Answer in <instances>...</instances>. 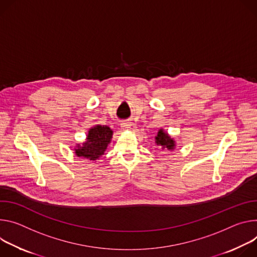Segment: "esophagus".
I'll use <instances>...</instances> for the list:
<instances>
[{
    "instance_id": "1",
    "label": "esophagus",
    "mask_w": 257,
    "mask_h": 257,
    "mask_svg": "<svg viewBox=\"0 0 257 257\" xmlns=\"http://www.w3.org/2000/svg\"><path fill=\"white\" fill-rule=\"evenodd\" d=\"M121 127L123 130H130V131H135L136 130V124L134 122H124L121 124Z\"/></svg>"
}]
</instances>
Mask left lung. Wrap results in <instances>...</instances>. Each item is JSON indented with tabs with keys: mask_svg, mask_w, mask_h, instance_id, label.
I'll use <instances>...</instances> for the list:
<instances>
[{
	"mask_svg": "<svg viewBox=\"0 0 257 257\" xmlns=\"http://www.w3.org/2000/svg\"><path fill=\"white\" fill-rule=\"evenodd\" d=\"M156 143L157 145H160L163 150H174L175 149V141L170 138L166 133H163L162 130H160L157 134Z\"/></svg>",
	"mask_w": 257,
	"mask_h": 257,
	"instance_id": "left-lung-1",
	"label": "left lung"
}]
</instances>
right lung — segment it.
Instances as JSON below:
<instances>
[{
  "label": "right lung",
  "instance_id": "add662e5",
  "mask_svg": "<svg viewBox=\"0 0 257 257\" xmlns=\"http://www.w3.org/2000/svg\"><path fill=\"white\" fill-rule=\"evenodd\" d=\"M112 138V131L107 125H97L89 131L87 142L78 146L75 153L78 157L96 160L100 158L106 150Z\"/></svg>",
  "mask_w": 257,
  "mask_h": 257
}]
</instances>
